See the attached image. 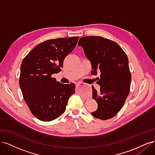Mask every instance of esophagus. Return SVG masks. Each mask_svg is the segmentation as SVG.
Here are the masks:
<instances>
[{
    "label": "esophagus",
    "mask_w": 155,
    "mask_h": 155,
    "mask_svg": "<svg viewBox=\"0 0 155 155\" xmlns=\"http://www.w3.org/2000/svg\"><path fill=\"white\" fill-rule=\"evenodd\" d=\"M84 85V83L81 82V81H79V82H78L76 83V86H79V85Z\"/></svg>",
    "instance_id": "34e87169"
}]
</instances>
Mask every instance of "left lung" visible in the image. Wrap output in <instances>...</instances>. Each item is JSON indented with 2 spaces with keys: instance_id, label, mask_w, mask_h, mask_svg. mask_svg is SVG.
<instances>
[{
  "instance_id": "obj_1",
  "label": "left lung",
  "mask_w": 155,
  "mask_h": 155,
  "mask_svg": "<svg viewBox=\"0 0 155 155\" xmlns=\"http://www.w3.org/2000/svg\"><path fill=\"white\" fill-rule=\"evenodd\" d=\"M78 45L91 61V74H100L96 82L100 91L97 92L92 87V98L98 107L91 114L100 120L110 119L123 107L130 92L131 74L127 56L116 42L100 36L83 37Z\"/></svg>"
}]
</instances>
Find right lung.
<instances>
[{"label": "right lung", "mask_w": 155, "mask_h": 155, "mask_svg": "<svg viewBox=\"0 0 155 155\" xmlns=\"http://www.w3.org/2000/svg\"><path fill=\"white\" fill-rule=\"evenodd\" d=\"M78 39L63 37L44 41L22 60L19 86L31 112L41 121L58 118L75 93L74 83L62 84L52 75L61 71L64 58L76 47Z\"/></svg>", "instance_id": "obj_1"}]
</instances>
